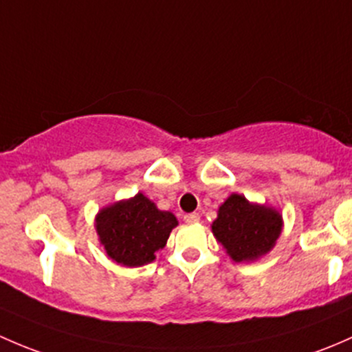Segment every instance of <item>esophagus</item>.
<instances>
[{
	"instance_id": "34e87169",
	"label": "esophagus",
	"mask_w": 352,
	"mask_h": 352,
	"mask_svg": "<svg viewBox=\"0 0 352 352\" xmlns=\"http://www.w3.org/2000/svg\"><path fill=\"white\" fill-rule=\"evenodd\" d=\"M183 220L186 223H197L198 220H200V215H198V213H186V215L183 217Z\"/></svg>"
}]
</instances>
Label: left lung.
Returning a JSON list of instances; mask_svg holds the SVG:
<instances>
[{"label": "left lung", "mask_w": 352, "mask_h": 352, "mask_svg": "<svg viewBox=\"0 0 352 352\" xmlns=\"http://www.w3.org/2000/svg\"><path fill=\"white\" fill-rule=\"evenodd\" d=\"M212 230L232 259L254 261L280 237L281 215L267 206L252 205L241 195H230L219 208Z\"/></svg>", "instance_id": "obj_1"}]
</instances>
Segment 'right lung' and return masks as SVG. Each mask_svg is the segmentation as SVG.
I'll return each mask as SVG.
<instances>
[{
	"label": "right lung",
	"mask_w": 352,
	"mask_h": 352,
	"mask_svg": "<svg viewBox=\"0 0 352 352\" xmlns=\"http://www.w3.org/2000/svg\"><path fill=\"white\" fill-rule=\"evenodd\" d=\"M177 226L173 213L161 212L142 193L115 203L96 217V230L107 254L118 264L135 267L155 259Z\"/></svg>",
	"instance_id": "add662e5"
}]
</instances>
